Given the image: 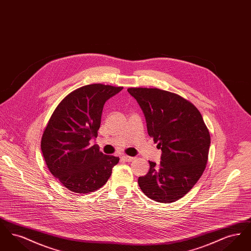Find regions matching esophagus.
Instances as JSON below:
<instances>
[{
    "label": "esophagus",
    "mask_w": 251,
    "mask_h": 251,
    "mask_svg": "<svg viewBox=\"0 0 251 251\" xmlns=\"http://www.w3.org/2000/svg\"><path fill=\"white\" fill-rule=\"evenodd\" d=\"M134 158L131 156L122 155L121 156V160H123L124 162H131Z\"/></svg>",
    "instance_id": "obj_1"
}]
</instances>
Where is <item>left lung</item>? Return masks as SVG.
<instances>
[{"label": "left lung", "mask_w": 251, "mask_h": 251, "mask_svg": "<svg viewBox=\"0 0 251 251\" xmlns=\"http://www.w3.org/2000/svg\"><path fill=\"white\" fill-rule=\"evenodd\" d=\"M128 92L143 112L149 135L162 151L138 178L147 197L157 202L177 201L191 190L207 165L211 137L200 111L180 96L158 88L131 87Z\"/></svg>", "instance_id": "1"}]
</instances>
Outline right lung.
<instances>
[{"instance_id":"add662e5","label":"right lung","mask_w":251,"mask_h":251,"mask_svg":"<svg viewBox=\"0 0 251 251\" xmlns=\"http://www.w3.org/2000/svg\"><path fill=\"white\" fill-rule=\"evenodd\" d=\"M122 89L101 84L82 86L63 99L49 120L41 151L50 173L69 190L96 191L119 163V157L103 154L90 140L97 137L105 101Z\"/></svg>"}]
</instances>
